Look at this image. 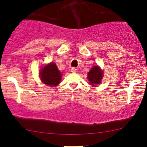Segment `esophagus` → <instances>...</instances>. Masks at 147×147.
Segmentation results:
<instances>
[{
    "label": "esophagus",
    "mask_w": 147,
    "mask_h": 147,
    "mask_svg": "<svg viewBox=\"0 0 147 147\" xmlns=\"http://www.w3.org/2000/svg\"><path fill=\"white\" fill-rule=\"evenodd\" d=\"M71 72H72V73H76V71H77V69H76V68L73 67V68H71Z\"/></svg>",
    "instance_id": "1"
}]
</instances>
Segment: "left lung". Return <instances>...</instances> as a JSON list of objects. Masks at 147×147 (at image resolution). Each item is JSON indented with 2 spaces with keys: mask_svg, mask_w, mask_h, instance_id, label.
<instances>
[{
  "mask_svg": "<svg viewBox=\"0 0 147 147\" xmlns=\"http://www.w3.org/2000/svg\"><path fill=\"white\" fill-rule=\"evenodd\" d=\"M103 71L98 65H95L88 72L87 78L88 81L93 86L100 84L103 77Z\"/></svg>",
  "mask_w": 147,
  "mask_h": 147,
  "instance_id": "8db88e82",
  "label": "left lung"
}]
</instances>
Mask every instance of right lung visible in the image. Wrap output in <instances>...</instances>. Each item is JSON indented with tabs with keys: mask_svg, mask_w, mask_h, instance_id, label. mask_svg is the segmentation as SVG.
<instances>
[{
	"mask_svg": "<svg viewBox=\"0 0 147 147\" xmlns=\"http://www.w3.org/2000/svg\"><path fill=\"white\" fill-rule=\"evenodd\" d=\"M39 76L43 83L49 86H57L62 78V74L53 62L43 67L40 69Z\"/></svg>",
	"mask_w": 147,
	"mask_h": 147,
	"instance_id": "1",
	"label": "right lung"
}]
</instances>
